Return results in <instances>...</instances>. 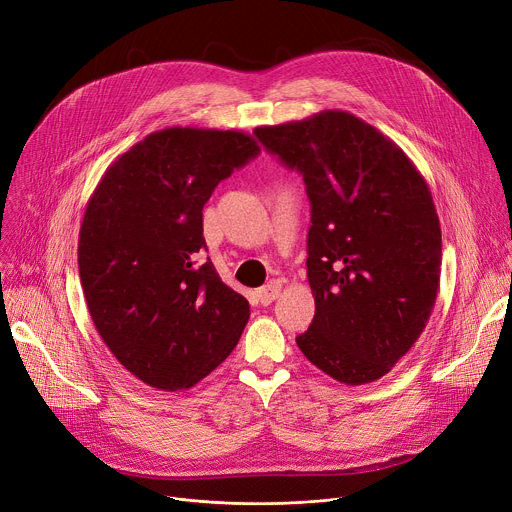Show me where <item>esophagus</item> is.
<instances>
[{
    "mask_svg": "<svg viewBox=\"0 0 512 512\" xmlns=\"http://www.w3.org/2000/svg\"><path fill=\"white\" fill-rule=\"evenodd\" d=\"M281 294V283L279 281H269L265 287H261L257 291V298L261 302V306H269L271 302H275Z\"/></svg>",
    "mask_w": 512,
    "mask_h": 512,
    "instance_id": "esophagus-1",
    "label": "esophagus"
}]
</instances>
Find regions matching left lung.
Masks as SVG:
<instances>
[{
    "instance_id": "left-lung-1",
    "label": "left lung",
    "mask_w": 512,
    "mask_h": 512,
    "mask_svg": "<svg viewBox=\"0 0 512 512\" xmlns=\"http://www.w3.org/2000/svg\"><path fill=\"white\" fill-rule=\"evenodd\" d=\"M255 135L304 176L312 204L316 314L300 350L344 385L385 377L421 336L440 289L442 229L427 182L395 141L346 111Z\"/></svg>"
}]
</instances>
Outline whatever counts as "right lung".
Returning a JSON list of instances; mask_svg holds the SVG:
<instances>
[{"mask_svg": "<svg viewBox=\"0 0 512 512\" xmlns=\"http://www.w3.org/2000/svg\"><path fill=\"white\" fill-rule=\"evenodd\" d=\"M257 154V141L241 131H154L107 168L87 204L79 273L89 314L145 385L190 389L243 334L249 302L198 253L206 249L204 204Z\"/></svg>", "mask_w": 512, "mask_h": 512, "instance_id": "obj_1", "label": "right lung"}]
</instances>
